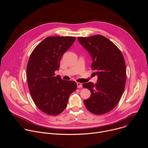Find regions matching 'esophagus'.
I'll return each instance as SVG.
<instances>
[{"label":"esophagus","instance_id":"34e87169","mask_svg":"<svg viewBox=\"0 0 148 148\" xmlns=\"http://www.w3.org/2000/svg\"><path fill=\"white\" fill-rule=\"evenodd\" d=\"M77 86L78 88H81L82 87V84L80 82H77Z\"/></svg>","mask_w":148,"mask_h":148}]
</instances>
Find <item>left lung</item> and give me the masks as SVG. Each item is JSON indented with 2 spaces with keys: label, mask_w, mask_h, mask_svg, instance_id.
I'll use <instances>...</instances> for the list:
<instances>
[{
  "label": "left lung",
  "mask_w": 148,
  "mask_h": 148,
  "mask_svg": "<svg viewBox=\"0 0 148 148\" xmlns=\"http://www.w3.org/2000/svg\"><path fill=\"white\" fill-rule=\"evenodd\" d=\"M79 43L92 57V70L98 75L97 82L85 83L90 97L84 101L91 113L102 115L113 110L123 92L126 79V65L120 50L111 41L101 35L78 37Z\"/></svg>",
  "instance_id": "1"
}]
</instances>
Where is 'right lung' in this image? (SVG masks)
<instances>
[{
    "mask_svg": "<svg viewBox=\"0 0 148 148\" xmlns=\"http://www.w3.org/2000/svg\"><path fill=\"white\" fill-rule=\"evenodd\" d=\"M75 37H47L32 51L27 66V79L31 97L36 106L49 115H57L67 107L70 94L77 90L74 81L55 75L60 61Z\"/></svg>",
    "mask_w": 148,
    "mask_h": 148,
    "instance_id": "right-lung-1",
    "label": "right lung"
}]
</instances>
